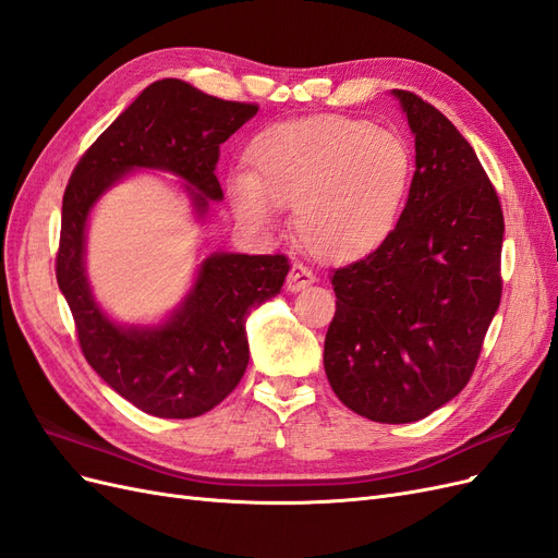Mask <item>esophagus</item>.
I'll return each mask as SVG.
<instances>
[{
  "label": "esophagus",
  "mask_w": 558,
  "mask_h": 558,
  "mask_svg": "<svg viewBox=\"0 0 558 558\" xmlns=\"http://www.w3.org/2000/svg\"><path fill=\"white\" fill-rule=\"evenodd\" d=\"M314 281H316V277H314L312 269L307 265L295 263L291 267L289 277H286V289H289V291H302V289H307V286L314 283Z\"/></svg>",
  "instance_id": "esophagus-1"
}]
</instances>
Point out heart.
Masks as SVG:
<instances>
[{"instance_id": "obj_1", "label": "heart", "mask_w": 558, "mask_h": 558, "mask_svg": "<svg viewBox=\"0 0 558 558\" xmlns=\"http://www.w3.org/2000/svg\"><path fill=\"white\" fill-rule=\"evenodd\" d=\"M246 160L251 174L228 181L240 221L272 228L277 205L293 207L298 242L332 263L363 258L386 242L414 174L408 142L347 116L267 128Z\"/></svg>"}]
</instances>
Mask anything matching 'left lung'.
Listing matches in <instances>:
<instances>
[{
    "mask_svg": "<svg viewBox=\"0 0 558 558\" xmlns=\"http://www.w3.org/2000/svg\"><path fill=\"white\" fill-rule=\"evenodd\" d=\"M414 132L416 170L393 232L337 267L324 365L335 396L379 424H410L459 396L500 305L502 209L449 118L393 90Z\"/></svg>",
    "mask_w": 558,
    "mask_h": 558,
    "instance_id": "left-lung-1",
    "label": "left lung"
}]
</instances>
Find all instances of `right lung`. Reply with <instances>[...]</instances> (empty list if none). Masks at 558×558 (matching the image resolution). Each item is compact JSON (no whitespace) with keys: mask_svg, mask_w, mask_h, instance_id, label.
I'll return each mask as SVG.
<instances>
[{"mask_svg":"<svg viewBox=\"0 0 558 558\" xmlns=\"http://www.w3.org/2000/svg\"><path fill=\"white\" fill-rule=\"evenodd\" d=\"M256 111L258 105L228 102L179 78L150 83L81 156L64 189L56 277L78 347L95 373L146 414L193 418L234 391L248 363L246 316L281 291L291 265L283 253H214L165 326L121 328L99 312L83 272L88 211L118 177L154 167L189 181L205 214L209 199L223 197L216 179L221 144Z\"/></svg>","mask_w":558,"mask_h":558,"instance_id":"right-lung-1","label":"right lung"}]
</instances>
